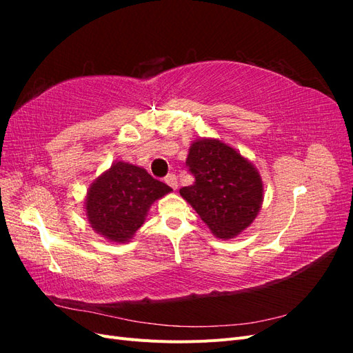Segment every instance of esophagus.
Returning a JSON list of instances; mask_svg holds the SVG:
<instances>
[{
    "label": "esophagus",
    "mask_w": 353,
    "mask_h": 353,
    "mask_svg": "<svg viewBox=\"0 0 353 353\" xmlns=\"http://www.w3.org/2000/svg\"><path fill=\"white\" fill-rule=\"evenodd\" d=\"M165 183H166L170 188L176 190V187H178V176L174 175V174H169V175H166V178H165Z\"/></svg>",
    "instance_id": "1"
}]
</instances>
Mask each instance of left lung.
Wrapping results in <instances>:
<instances>
[{"label": "left lung", "instance_id": "obj_1", "mask_svg": "<svg viewBox=\"0 0 353 353\" xmlns=\"http://www.w3.org/2000/svg\"><path fill=\"white\" fill-rule=\"evenodd\" d=\"M185 165L194 183L179 194L216 237L232 239L250 225L263 194L262 179L250 162L218 140H199L191 144Z\"/></svg>", "mask_w": 353, "mask_h": 353}]
</instances>
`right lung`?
<instances>
[{
	"instance_id": "add662e5",
	"label": "right lung",
	"mask_w": 353,
	"mask_h": 353,
	"mask_svg": "<svg viewBox=\"0 0 353 353\" xmlns=\"http://www.w3.org/2000/svg\"><path fill=\"white\" fill-rule=\"evenodd\" d=\"M172 188L145 169L117 162L90 187L87 216L91 227L112 241H128L140 228L152 203Z\"/></svg>"
}]
</instances>
